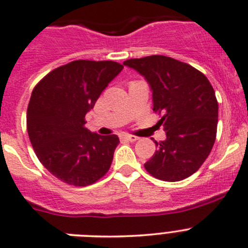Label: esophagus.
Returning <instances> with one entry per match:
<instances>
[{
    "instance_id": "obj_1",
    "label": "esophagus",
    "mask_w": 248,
    "mask_h": 248,
    "mask_svg": "<svg viewBox=\"0 0 248 248\" xmlns=\"http://www.w3.org/2000/svg\"><path fill=\"white\" fill-rule=\"evenodd\" d=\"M139 139L138 137H135V135H120V140L121 141H137V140Z\"/></svg>"
}]
</instances>
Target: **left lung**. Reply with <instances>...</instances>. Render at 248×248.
<instances>
[{
  "label": "left lung",
  "instance_id": "obj_1",
  "mask_svg": "<svg viewBox=\"0 0 248 248\" xmlns=\"http://www.w3.org/2000/svg\"><path fill=\"white\" fill-rule=\"evenodd\" d=\"M152 89L153 110L158 113L166 140L155 142L153 157L145 163L151 176L178 182L195 173L212 151L217 131L218 104L208 78L186 62L171 57L128 59Z\"/></svg>",
  "mask_w": 248,
  "mask_h": 248
}]
</instances>
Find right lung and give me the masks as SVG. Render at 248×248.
Returning <instances> with one entry per match:
<instances>
[{
    "instance_id": "1",
    "label": "right lung",
    "mask_w": 248,
    "mask_h": 248,
    "mask_svg": "<svg viewBox=\"0 0 248 248\" xmlns=\"http://www.w3.org/2000/svg\"><path fill=\"white\" fill-rule=\"evenodd\" d=\"M124 69L111 61H75L46 75L32 91L27 132L40 163L64 183L87 186L102 178L120 140L85 128V114Z\"/></svg>"
}]
</instances>
